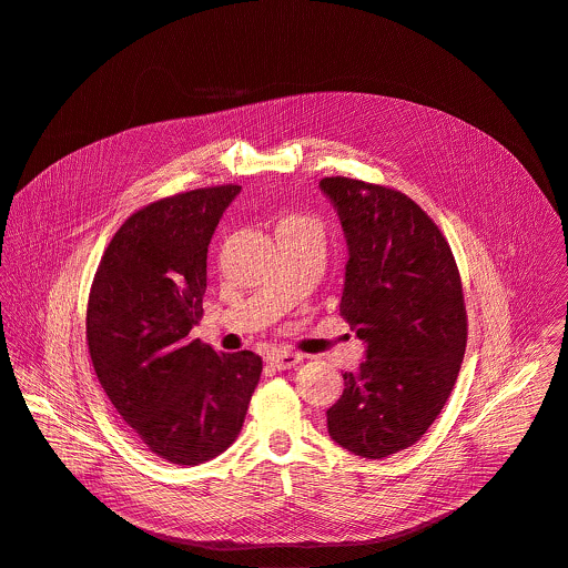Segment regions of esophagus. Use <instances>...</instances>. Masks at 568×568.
<instances>
[{
  "label": "esophagus",
  "mask_w": 568,
  "mask_h": 568,
  "mask_svg": "<svg viewBox=\"0 0 568 568\" xmlns=\"http://www.w3.org/2000/svg\"><path fill=\"white\" fill-rule=\"evenodd\" d=\"M302 361L300 354H291V352H273L266 356V363L277 369V372H284V369H293L297 363Z\"/></svg>",
  "instance_id": "obj_1"
}]
</instances>
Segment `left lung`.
Wrapping results in <instances>:
<instances>
[{
    "mask_svg": "<svg viewBox=\"0 0 568 568\" xmlns=\"http://www.w3.org/2000/svg\"><path fill=\"white\" fill-rule=\"evenodd\" d=\"M320 190L347 240L343 315L365 343L326 409L328 436L363 459L414 445L457 383L468 337L464 288L436 223L405 194L345 176Z\"/></svg>",
    "mask_w": 568,
    "mask_h": 568,
    "instance_id": "left-lung-1",
    "label": "left lung"
}]
</instances>
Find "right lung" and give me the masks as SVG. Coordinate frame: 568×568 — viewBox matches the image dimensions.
<instances>
[{
  "instance_id": "add662e5",
  "label": "right lung",
  "mask_w": 568,
  "mask_h": 568,
  "mask_svg": "<svg viewBox=\"0 0 568 568\" xmlns=\"http://www.w3.org/2000/svg\"><path fill=\"white\" fill-rule=\"evenodd\" d=\"M240 185L161 199L109 242L87 306L95 376L152 455L196 466L229 447L262 376L253 352L216 354L190 331L203 317L207 246Z\"/></svg>"
}]
</instances>
